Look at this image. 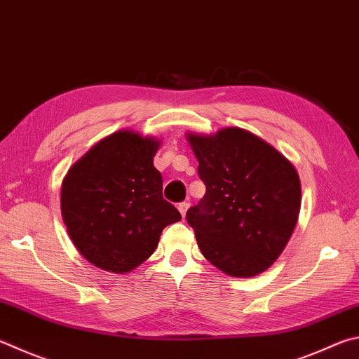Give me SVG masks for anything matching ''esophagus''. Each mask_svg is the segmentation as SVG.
Masks as SVG:
<instances>
[{"mask_svg": "<svg viewBox=\"0 0 359 359\" xmlns=\"http://www.w3.org/2000/svg\"><path fill=\"white\" fill-rule=\"evenodd\" d=\"M188 207H190V204H188V202H180V204L177 205V208H179V212L182 213V217L185 218V215H187V210H188Z\"/></svg>", "mask_w": 359, "mask_h": 359, "instance_id": "1", "label": "esophagus"}]
</instances>
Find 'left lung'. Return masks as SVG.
<instances>
[{
	"label": "left lung",
	"mask_w": 359,
	"mask_h": 359,
	"mask_svg": "<svg viewBox=\"0 0 359 359\" xmlns=\"http://www.w3.org/2000/svg\"><path fill=\"white\" fill-rule=\"evenodd\" d=\"M205 194L187 221L208 262L233 278H252L281 256L295 229L302 184L295 166L245 128L187 133Z\"/></svg>",
	"instance_id": "8db88e82"
}]
</instances>
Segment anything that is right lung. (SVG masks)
<instances>
[{
  "label": "right lung",
  "instance_id": "obj_1",
  "mask_svg": "<svg viewBox=\"0 0 359 359\" xmlns=\"http://www.w3.org/2000/svg\"><path fill=\"white\" fill-rule=\"evenodd\" d=\"M155 136L117 130L75 161L61 185V215L78 252L97 269L123 275L157 250L168 224L182 219L163 199Z\"/></svg>",
  "mask_w": 359,
  "mask_h": 359
}]
</instances>
